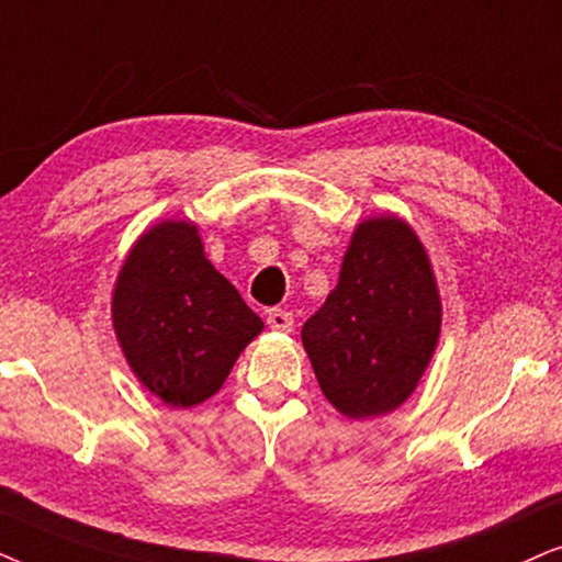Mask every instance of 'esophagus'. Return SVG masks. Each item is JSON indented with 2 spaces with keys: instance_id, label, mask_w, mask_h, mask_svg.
Returning a JSON list of instances; mask_svg holds the SVG:
<instances>
[{
  "instance_id": "34e87169",
  "label": "esophagus",
  "mask_w": 562,
  "mask_h": 562,
  "mask_svg": "<svg viewBox=\"0 0 562 562\" xmlns=\"http://www.w3.org/2000/svg\"><path fill=\"white\" fill-rule=\"evenodd\" d=\"M267 326L272 328V331H293L295 318H293V313H290V311L272 308L267 313Z\"/></svg>"
}]
</instances>
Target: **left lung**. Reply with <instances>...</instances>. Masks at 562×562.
Returning <instances> with one entry per match:
<instances>
[{
    "label": "left lung",
    "mask_w": 562,
    "mask_h": 562,
    "mask_svg": "<svg viewBox=\"0 0 562 562\" xmlns=\"http://www.w3.org/2000/svg\"><path fill=\"white\" fill-rule=\"evenodd\" d=\"M439 328L442 301L424 244L398 215H380L355 228L339 282L301 336L328 403L368 418L414 393Z\"/></svg>",
    "instance_id": "1"
}]
</instances>
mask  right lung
Segmentation results:
<instances>
[{
    "label": "right lung",
    "instance_id": "add662e5",
    "mask_svg": "<svg viewBox=\"0 0 562 562\" xmlns=\"http://www.w3.org/2000/svg\"><path fill=\"white\" fill-rule=\"evenodd\" d=\"M112 326L136 378L177 408L218 393L265 328L205 259L190 221L156 223L133 244L112 293Z\"/></svg>",
    "mask_w": 562,
    "mask_h": 562
}]
</instances>
